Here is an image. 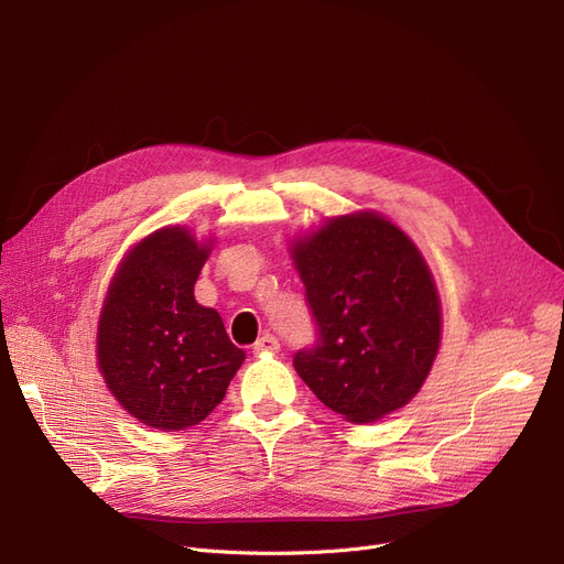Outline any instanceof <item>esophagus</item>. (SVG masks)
Returning <instances> with one entry per match:
<instances>
[{"label":"esophagus","instance_id":"1","mask_svg":"<svg viewBox=\"0 0 564 564\" xmlns=\"http://www.w3.org/2000/svg\"><path fill=\"white\" fill-rule=\"evenodd\" d=\"M281 348L279 339L274 335H264L260 337L256 344H253V352L256 356H260V352H276Z\"/></svg>","mask_w":564,"mask_h":564}]
</instances>
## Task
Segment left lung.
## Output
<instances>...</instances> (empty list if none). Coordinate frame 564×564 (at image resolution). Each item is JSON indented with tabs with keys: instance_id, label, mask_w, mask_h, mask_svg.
Listing matches in <instances>:
<instances>
[{
	"instance_id": "left-lung-1",
	"label": "left lung",
	"mask_w": 564,
	"mask_h": 564,
	"mask_svg": "<svg viewBox=\"0 0 564 564\" xmlns=\"http://www.w3.org/2000/svg\"><path fill=\"white\" fill-rule=\"evenodd\" d=\"M318 339L295 352L316 398L350 423L411 402L442 341V304L421 250L379 214L329 218L293 243Z\"/></svg>"
}]
</instances>
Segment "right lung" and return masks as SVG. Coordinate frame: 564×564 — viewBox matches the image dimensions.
<instances>
[{
  "label": "right lung",
  "mask_w": 564,
  "mask_h": 564,
  "mask_svg": "<svg viewBox=\"0 0 564 564\" xmlns=\"http://www.w3.org/2000/svg\"><path fill=\"white\" fill-rule=\"evenodd\" d=\"M206 258L185 227L158 229L122 258L99 316L104 381L124 411L162 432L202 423L246 358L218 311L195 300Z\"/></svg>",
  "instance_id": "add662e5"
}]
</instances>
